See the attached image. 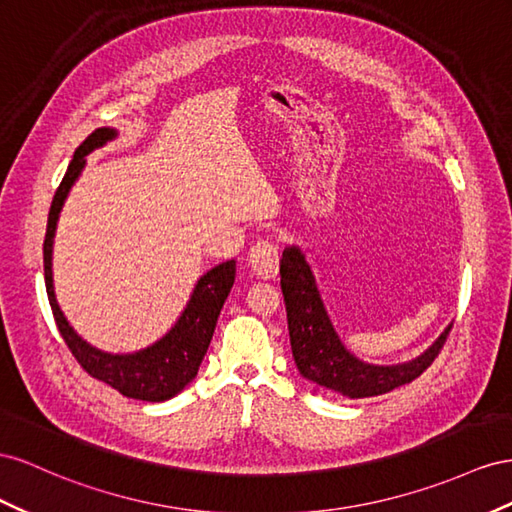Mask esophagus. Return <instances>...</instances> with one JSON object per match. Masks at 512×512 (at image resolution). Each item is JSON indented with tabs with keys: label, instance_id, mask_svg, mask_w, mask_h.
<instances>
[{
	"label": "esophagus",
	"instance_id": "1",
	"mask_svg": "<svg viewBox=\"0 0 512 512\" xmlns=\"http://www.w3.org/2000/svg\"><path fill=\"white\" fill-rule=\"evenodd\" d=\"M280 262V250L278 245L269 239H258L250 250V265L258 278H275Z\"/></svg>",
	"mask_w": 512,
	"mask_h": 512
}]
</instances>
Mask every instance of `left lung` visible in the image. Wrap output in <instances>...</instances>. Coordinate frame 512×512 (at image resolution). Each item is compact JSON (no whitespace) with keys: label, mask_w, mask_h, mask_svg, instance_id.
Masks as SVG:
<instances>
[{"label":"left lung","mask_w":512,"mask_h":512,"mask_svg":"<svg viewBox=\"0 0 512 512\" xmlns=\"http://www.w3.org/2000/svg\"><path fill=\"white\" fill-rule=\"evenodd\" d=\"M280 284L286 303L288 336L295 364L306 379L349 398H366L390 392L418 379L444 347L450 325L422 355L405 364L375 366L344 349L316 288L306 256L297 245L282 252Z\"/></svg>","instance_id":"8db88e82"}]
</instances>
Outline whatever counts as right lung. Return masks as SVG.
Masks as SVG:
<instances>
[{
    "label": "right lung",
    "mask_w": 512,
    "mask_h": 512,
    "mask_svg": "<svg viewBox=\"0 0 512 512\" xmlns=\"http://www.w3.org/2000/svg\"><path fill=\"white\" fill-rule=\"evenodd\" d=\"M116 135V129L109 127L96 129L92 135H88L86 142L75 150L73 161L68 165L58 191H55L43 245L45 284L55 325H58L60 336L64 338L66 347L75 355L79 366L84 368L90 377L112 385V388L118 390L122 396L148 400V403H163V400L183 392L185 385L196 379L206 349H209L211 344L217 316L222 312L224 301L228 299V293L234 284L237 262L226 260L222 265L206 271L198 280L196 288H193L187 308L178 316L174 327L161 340L150 344V347L142 351L124 355L105 353L90 347L86 340H81L77 336V331L68 325L66 316L62 314L53 293L51 254L55 226H58V217L68 191L75 185L81 170H84L86 155H90L94 148H101L109 140H114Z\"/></svg>",
    "instance_id": "1"
}]
</instances>
